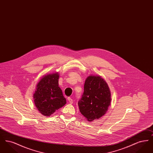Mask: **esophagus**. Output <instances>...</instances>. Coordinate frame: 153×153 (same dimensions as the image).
I'll use <instances>...</instances> for the list:
<instances>
[{
	"label": "esophagus",
	"instance_id": "esophagus-1",
	"mask_svg": "<svg viewBox=\"0 0 153 153\" xmlns=\"http://www.w3.org/2000/svg\"><path fill=\"white\" fill-rule=\"evenodd\" d=\"M68 102H69V103H71V104H72V103H73V100H72V99L71 97H69L68 98Z\"/></svg>",
	"mask_w": 153,
	"mask_h": 153
}]
</instances>
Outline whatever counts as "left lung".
I'll return each instance as SVG.
<instances>
[{"label": "left lung", "mask_w": 153, "mask_h": 153, "mask_svg": "<svg viewBox=\"0 0 153 153\" xmlns=\"http://www.w3.org/2000/svg\"><path fill=\"white\" fill-rule=\"evenodd\" d=\"M111 92L100 76H89L85 81L84 93L78 102L80 112L91 122L102 117L111 102Z\"/></svg>", "instance_id": "1"}]
</instances>
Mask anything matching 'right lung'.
Wrapping results in <instances>:
<instances>
[{"label": "right lung", "instance_id": "right-lung-1", "mask_svg": "<svg viewBox=\"0 0 153 153\" xmlns=\"http://www.w3.org/2000/svg\"><path fill=\"white\" fill-rule=\"evenodd\" d=\"M58 78L57 73L45 75L36 85L34 103L38 110L45 117L51 116L66 103L58 86Z\"/></svg>", "mask_w": 153, "mask_h": 153}]
</instances>
